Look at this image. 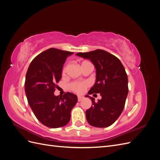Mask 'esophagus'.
Returning a JSON list of instances; mask_svg holds the SVG:
<instances>
[{"label":"esophagus","mask_w":160,"mask_h":160,"mask_svg":"<svg viewBox=\"0 0 160 160\" xmlns=\"http://www.w3.org/2000/svg\"><path fill=\"white\" fill-rule=\"evenodd\" d=\"M83 98H84L83 96H78V97H77V100H78V101H81Z\"/></svg>","instance_id":"1"}]
</instances>
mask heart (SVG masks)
<instances>
[{"label": "heart", "instance_id": "1", "mask_svg": "<svg viewBox=\"0 0 160 160\" xmlns=\"http://www.w3.org/2000/svg\"><path fill=\"white\" fill-rule=\"evenodd\" d=\"M90 65H92V64H91V62L89 61H81L80 63V66H81L82 69H84L85 67H88V66H90ZM67 69V65L63 67V69H62V74L63 75L65 74ZM69 89L71 91L75 92V93L81 94L82 93H83L85 89L88 88V83H86V82H77V81H75V82H72V83H71L69 84Z\"/></svg>", "mask_w": 160, "mask_h": 160}]
</instances>
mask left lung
Segmentation results:
<instances>
[{
    "mask_svg": "<svg viewBox=\"0 0 160 160\" xmlns=\"http://www.w3.org/2000/svg\"><path fill=\"white\" fill-rule=\"evenodd\" d=\"M76 55L90 59L96 68L95 83L88 95L100 93L102 98L95 102L93 98L86 96L92 101L91 107L86 111V119L92 126L109 127L122 113L128 94V79L124 67L118 57L104 50Z\"/></svg>",
    "mask_w": 160,
    "mask_h": 160,
    "instance_id": "8db88e82",
    "label": "left lung"
}]
</instances>
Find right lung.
I'll list each match as a JSON object with an SVG mask.
<instances>
[{
	"label": "right lung",
	"instance_id": "add662e5",
	"mask_svg": "<svg viewBox=\"0 0 160 160\" xmlns=\"http://www.w3.org/2000/svg\"><path fill=\"white\" fill-rule=\"evenodd\" d=\"M72 53L51 48L35 57L27 72L25 89L28 103L37 119L48 128H61L68 123L77 102V95L69 92L62 97L54 95L62 66Z\"/></svg>",
	"mask_w": 160,
	"mask_h": 160
}]
</instances>
